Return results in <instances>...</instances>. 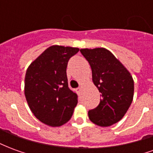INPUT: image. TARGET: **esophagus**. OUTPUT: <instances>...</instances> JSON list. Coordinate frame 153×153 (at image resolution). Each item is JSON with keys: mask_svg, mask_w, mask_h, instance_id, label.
Instances as JSON below:
<instances>
[{"mask_svg": "<svg viewBox=\"0 0 153 153\" xmlns=\"http://www.w3.org/2000/svg\"><path fill=\"white\" fill-rule=\"evenodd\" d=\"M81 91H82V88H77L76 89H75V92H76L79 95H80V93H81Z\"/></svg>", "mask_w": 153, "mask_h": 153, "instance_id": "esophagus-1", "label": "esophagus"}]
</instances>
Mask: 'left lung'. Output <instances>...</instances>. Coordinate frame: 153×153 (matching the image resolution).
<instances>
[{
  "label": "left lung",
  "instance_id": "1",
  "mask_svg": "<svg viewBox=\"0 0 153 153\" xmlns=\"http://www.w3.org/2000/svg\"><path fill=\"white\" fill-rule=\"evenodd\" d=\"M89 63L93 81L101 93L100 102L88 111L94 124L106 127L120 121L130 106L134 97V80L128 70L105 48L81 49Z\"/></svg>",
  "mask_w": 153,
  "mask_h": 153
}]
</instances>
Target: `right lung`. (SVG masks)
I'll list each match as a JSON object with an SVG mask.
<instances>
[{
    "mask_svg": "<svg viewBox=\"0 0 153 153\" xmlns=\"http://www.w3.org/2000/svg\"><path fill=\"white\" fill-rule=\"evenodd\" d=\"M75 47L51 46L29 65L25 75V94L37 118L52 127L69 121L78 95L68 86L66 68Z\"/></svg>",
    "mask_w": 153,
    "mask_h": 153,
    "instance_id": "add662e5",
    "label": "right lung"
}]
</instances>
